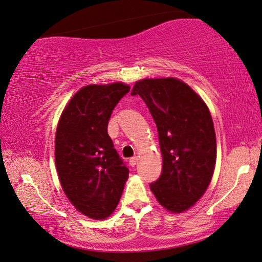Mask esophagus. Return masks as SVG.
<instances>
[{
	"instance_id": "esophagus-1",
	"label": "esophagus",
	"mask_w": 262,
	"mask_h": 262,
	"mask_svg": "<svg viewBox=\"0 0 262 262\" xmlns=\"http://www.w3.org/2000/svg\"><path fill=\"white\" fill-rule=\"evenodd\" d=\"M137 161H138L137 157H133V158L129 159V165H130L132 167H134V166L136 165V163H137Z\"/></svg>"
}]
</instances>
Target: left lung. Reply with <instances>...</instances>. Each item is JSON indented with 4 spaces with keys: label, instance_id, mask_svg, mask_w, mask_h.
<instances>
[{
    "label": "left lung",
    "instance_id": "left-lung-1",
    "mask_svg": "<svg viewBox=\"0 0 262 262\" xmlns=\"http://www.w3.org/2000/svg\"><path fill=\"white\" fill-rule=\"evenodd\" d=\"M140 95L157 125L162 155L161 175L150 184L158 202L183 212L206 192L216 165V133L206 103L176 78L137 81Z\"/></svg>",
    "mask_w": 262,
    "mask_h": 262
}]
</instances>
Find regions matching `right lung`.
<instances>
[{
	"label": "right lung",
	"mask_w": 262,
	"mask_h": 262,
	"mask_svg": "<svg viewBox=\"0 0 262 262\" xmlns=\"http://www.w3.org/2000/svg\"><path fill=\"white\" fill-rule=\"evenodd\" d=\"M129 90L122 83L83 87L56 128L61 186L74 207L90 218L104 219L115 211L129 173L107 134L112 111Z\"/></svg>",
	"instance_id": "add662e5"
}]
</instances>
